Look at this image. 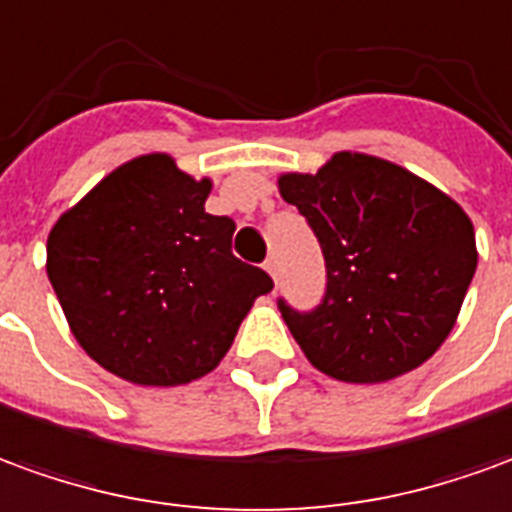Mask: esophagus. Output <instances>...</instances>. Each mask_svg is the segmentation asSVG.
<instances>
[{
	"instance_id": "34e87169",
	"label": "esophagus",
	"mask_w": 512,
	"mask_h": 512,
	"mask_svg": "<svg viewBox=\"0 0 512 512\" xmlns=\"http://www.w3.org/2000/svg\"><path fill=\"white\" fill-rule=\"evenodd\" d=\"M264 270H267V273L273 275L275 281H278V259H275V256H270V259L264 262Z\"/></svg>"
}]
</instances>
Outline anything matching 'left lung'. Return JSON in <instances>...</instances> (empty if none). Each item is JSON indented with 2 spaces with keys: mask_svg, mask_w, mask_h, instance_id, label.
Returning a JSON list of instances; mask_svg holds the SVG:
<instances>
[{
  "mask_svg": "<svg viewBox=\"0 0 512 512\" xmlns=\"http://www.w3.org/2000/svg\"><path fill=\"white\" fill-rule=\"evenodd\" d=\"M278 190L320 239L325 295L311 311L278 300L320 372L344 383L400 378L444 344L477 270L469 215L386 159L339 151Z\"/></svg>",
  "mask_w": 512,
  "mask_h": 512,
  "instance_id": "obj_1",
  "label": "left lung"
}]
</instances>
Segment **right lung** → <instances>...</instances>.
Masks as SVG:
<instances>
[{
  "instance_id": "1",
  "label": "right lung",
  "mask_w": 512,
  "mask_h": 512,
  "mask_svg": "<svg viewBox=\"0 0 512 512\" xmlns=\"http://www.w3.org/2000/svg\"><path fill=\"white\" fill-rule=\"evenodd\" d=\"M209 190L168 154H146L101 179L49 234L46 273L71 333L129 383L204 378L273 289L262 267L231 253L237 226L206 212Z\"/></svg>"
}]
</instances>
